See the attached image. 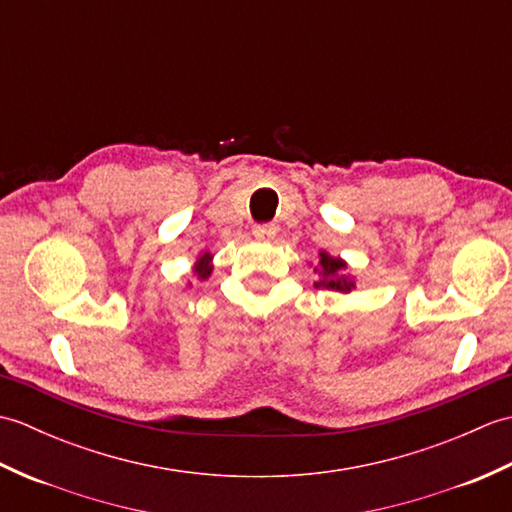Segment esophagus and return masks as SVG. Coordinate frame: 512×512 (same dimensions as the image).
<instances>
[{"mask_svg": "<svg viewBox=\"0 0 512 512\" xmlns=\"http://www.w3.org/2000/svg\"><path fill=\"white\" fill-rule=\"evenodd\" d=\"M253 235L257 239H273L277 235V226L273 222H264V224H255L253 226Z\"/></svg>", "mask_w": 512, "mask_h": 512, "instance_id": "34e87169", "label": "esophagus"}]
</instances>
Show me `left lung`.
<instances>
[{"label":"left lung","mask_w":512,"mask_h":512,"mask_svg":"<svg viewBox=\"0 0 512 512\" xmlns=\"http://www.w3.org/2000/svg\"><path fill=\"white\" fill-rule=\"evenodd\" d=\"M345 262H341L339 257H330L328 253H321L319 266L314 268V273L319 275V281L314 286L317 288H328V290H339V292H350L354 288L352 279L343 275Z\"/></svg>","instance_id":"left-lung-1"}]
</instances>
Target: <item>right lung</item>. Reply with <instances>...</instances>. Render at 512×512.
I'll use <instances>...</instances> for the list:
<instances>
[{"instance_id":"right-lung-1","label":"right lung","mask_w":512,"mask_h":512,"mask_svg":"<svg viewBox=\"0 0 512 512\" xmlns=\"http://www.w3.org/2000/svg\"><path fill=\"white\" fill-rule=\"evenodd\" d=\"M198 262H200V264H198V268H195V273H198V277H200V279H206V277L211 275V266H206V262H209V255L200 257Z\"/></svg>"}]
</instances>
